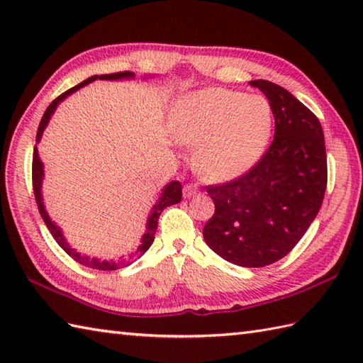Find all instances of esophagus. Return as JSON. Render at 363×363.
Instances as JSON below:
<instances>
[{
    "label": "esophagus",
    "mask_w": 363,
    "mask_h": 363,
    "mask_svg": "<svg viewBox=\"0 0 363 363\" xmlns=\"http://www.w3.org/2000/svg\"><path fill=\"white\" fill-rule=\"evenodd\" d=\"M196 191H198V189H196L195 184H186V186H184L182 194H184V196H186V198H190V196H194Z\"/></svg>",
    "instance_id": "esophagus-1"
}]
</instances>
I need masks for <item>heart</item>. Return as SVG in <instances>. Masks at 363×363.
<instances>
[{
  "label": "heart",
  "mask_w": 363,
  "mask_h": 363,
  "mask_svg": "<svg viewBox=\"0 0 363 363\" xmlns=\"http://www.w3.org/2000/svg\"><path fill=\"white\" fill-rule=\"evenodd\" d=\"M172 134L196 148V167L204 179L226 182L257 164L273 134V109L262 95L211 87L177 99Z\"/></svg>",
  "instance_id": "b5f03b06"
}]
</instances>
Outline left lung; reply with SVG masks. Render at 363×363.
Segmentation results:
<instances>
[{
    "label": "left lung",
    "instance_id": "8db88e82",
    "mask_svg": "<svg viewBox=\"0 0 363 363\" xmlns=\"http://www.w3.org/2000/svg\"><path fill=\"white\" fill-rule=\"evenodd\" d=\"M272 104L274 138L250 172L206 191L215 213L203 235L230 264L259 268L295 248L317 217L328 184L325 135L312 111L289 90L251 81Z\"/></svg>",
    "mask_w": 363,
    "mask_h": 363
}]
</instances>
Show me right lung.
<instances>
[{
    "mask_svg": "<svg viewBox=\"0 0 363 363\" xmlns=\"http://www.w3.org/2000/svg\"><path fill=\"white\" fill-rule=\"evenodd\" d=\"M123 78H134V73L133 72H120V73H111V74H101V76H91V78L82 81L81 84H78V86L72 87L70 90L64 91L62 95H59L54 101L48 106V109L45 111L43 117L40 120V125H38V129H37V137H35V142L40 140V137L43 134V129L46 128V125H48V121L51 118V115L54 113V111H56V107L60 101H64V99L72 95L73 91H76L78 89L87 86V84H90L91 81L95 79H123ZM42 181H43V164L40 162V157H38V151H37V146H34V154H33V189H34V196H35V203L38 206V212H40L42 218L45 221L46 228L50 229L51 235L54 237V240L57 242V245L62 248L68 256H70L72 259H74L76 262H79L81 265L84 267H89V268H95V269H103V272H106V269H117L120 267H128L129 264H133V262L135 259H138L140 256H143V254L148 251L150 246L152 245L154 242V234H156V229H157V221H159V217L162 211L165 209V207L172 206V204H177L181 203L182 199V186L179 181H173L169 182L168 186L164 187V190H162V195L159 198V201L154 204V207L151 209V213L148 217V221H146V233L142 238V245L138 246L137 251L130 252L128 257H123L121 260L115 262V260H98V259H90L87 256H81V254L78 251H74L73 248H70V245L67 243V240L64 238V234L62 230H60V228H57L54 223L51 221L48 212L45 211V206H43V199H42Z\"/></svg>",
    "mask_w": 363,
    "mask_h": 363,
    "instance_id": "1",
    "label": "right lung"
}]
</instances>
